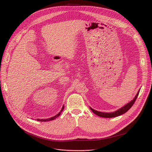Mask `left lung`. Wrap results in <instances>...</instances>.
Returning a JSON list of instances; mask_svg holds the SVG:
<instances>
[{
	"label": "left lung",
	"mask_w": 152,
	"mask_h": 152,
	"mask_svg": "<svg viewBox=\"0 0 152 152\" xmlns=\"http://www.w3.org/2000/svg\"><path fill=\"white\" fill-rule=\"evenodd\" d=\"M139 91H138V92L137 93L136 95H135V97L134 98V99L131 101L129 103H127L126 105H124V107H123L122 108H119V110L114 111V112L112 113H104V112H100V111H97V110H95L94 109H92L91 107H90V109L93 111V113H95V115H97L99 116L100 117H103V118H114L116 116H118L119 115H121L124 113H125L126 112H127V111H128L131 107L132 106L134 105V102L136 100L137 97H138V95L139 94Z\"/></svg>",
	"instance_id": "obj_1"
}]
</instances>
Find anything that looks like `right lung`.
<instances>
[{"label":"right lung","instance_id":"right-lung-1","mask_svg":"<svg viewBox=\"0 0 152 152\" xmlns=\"http://www.w3.org/2000/svg\"><path fill=\"white\" fill-rule=\"evenodd\" d=\"M63 109H64V105L63 106V107H62L61 111H60V112H59L57 115H55V116H53V117H52V118H48V119H37V121H42H42H49L53 120V119H55V118H57L58 116H59L60 115V114H61V111L63 110Z\"/></svg>","mask_w":152,"mask_h":152}]
</instances>
